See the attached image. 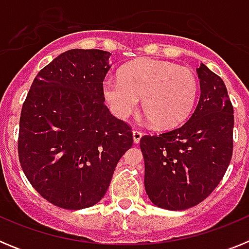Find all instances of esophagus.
<instances>
[{
  "instance_id": "1",
  "label": "esophagus",
  "mask_w": 249,
  "mask_h": 249,
  "mask_svg": "<svg viewBox=\"0 0 249 249\" xmlns=\"http://www.w3.org/2000/svg\"><path fill=\"white\" fill-rule=\"evenodd\" d=\"M142 135H143V133L141 131H138V129H135V131H133V141H135V143H140V140L142 138Z\"/></svg>"
}]
</instances>
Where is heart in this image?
<instances>
[{"mask_svg": "<svg viewBox=\"0 0 249 249\" xmlns=\"http://www.w3.org/2000/svg\"><path fill=\"white\" fill-rule=\"evenodd\" d=\"M102 91L118 117L131 116L142 98V108L148 120L158 128H172L192 112L198 93V80L188 67L157 59H141L123 67L121 78L107 77Z\"/></svg>", "mask_w": 249, "mask_h": 249, "instance_id": "1", "label": "heart"}]
</instances>
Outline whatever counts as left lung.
<instances>
[{"instance_id":"1","label":"left lung","mask_w":249,"mask_h":249,"mask_svg":"<svg viewBox=\"0 0 249 249\" xmlns=\"http://www.w3.org/2000/svg\"><path fill=\"white\" fill-rule=\"evenodd\" d=\"M201 97L184 124L160 135H146L144 188L156 206L191 208L206 199L222 181L233 153L234 116L226 85L201 63Z\"/></svg>"}]
</instances>
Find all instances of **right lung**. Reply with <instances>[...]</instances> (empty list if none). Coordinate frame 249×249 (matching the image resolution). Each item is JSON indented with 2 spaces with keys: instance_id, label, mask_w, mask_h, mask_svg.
<instances>
[{
  "instance_id": "right-lung-1",
  "label": "right lung",
  "mask_w": 249,
  "mask_h": 249,
  "mask_svg": "<svg viewBox=\"0 0 249 249\" xmlns=\"http://www.w3.org/2000/svg\"><path fill=\"white\" fill-rule=\"evenodd\" d=\"M109 58L102 50L66 51L37 73L22 106L19 163L35 190L65 210L100 202L133 144L132 127L105 105Z\"/></svg>"
}]
</instances>
